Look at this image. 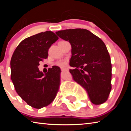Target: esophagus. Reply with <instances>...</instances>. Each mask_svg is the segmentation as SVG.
<instances>
[{
  "label": "esophagus",
  "instance_id": "1",
  "mask_svg": "<svg viewBox=\"0 0 131 131\" xmlns=\"http://www.w3.org/2000/svg\"><path fill=\"white\" fill-rule=\"evenodd\" d=\"M66 68H64V67H61V70H66Z\"/></svg>",
  "mask_w": 131,
  "mask_h": 131
}]
</instances>
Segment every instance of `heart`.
Wrapping results in <instances>:
<instances>
[{"mask_svg":"<svg viewBox=\"0 0 131 131\" xmlns=\"http://www.w3.org/2000/svg\"><path fill=\"white\" fill-rule=\"evenodd\" d=\"M57 65L59 66H62V67H63V66H65L67 65V61H59L57 63Z\"/></svg>","mask_w":131,"mask_h":131,"instance_id":"b5f03b06","label":"heart"}]
</instances>
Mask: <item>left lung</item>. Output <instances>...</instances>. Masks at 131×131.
<instances>
[{
  "label": "left lung",
  "instance_id": "obj_1",
  "mask_svg": "<svg viewBox=\"0 0 131 131\" xmlns=\"http://www.w3.org/2000/svg\"><path fill=\"white\" fill-rule=\"evenodd\" d=\"M72 46L70 69L73 80L87 92L91 102L101 105L107 101L112 85V63L102 40L84 29H72L55 33Z\"/></svg>",
  "mask_w": 131,
  "mask_h": 131
}]
</instances>
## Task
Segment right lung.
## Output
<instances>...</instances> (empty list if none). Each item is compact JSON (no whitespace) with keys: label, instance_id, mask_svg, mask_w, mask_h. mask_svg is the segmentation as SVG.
<instances>
[{"label":"right lung","instance_id":"right-lung-1","mask_svg":"<svg viewBox=\"0 0 131 131\" xmlns=\"http://www.w3.org/2000/svg\"><path fill=\"white\" fill-rule=\"evenodd\" d=\"M58 39L51 31L41 32L23 40L15 48L10 61L11 79L17 94L28 105L41 108L52 102L60 85L59 67L53 66L43 73L40 61Z\"/></svg>","mask_w":131,"mask_h":131}]
</instances>
